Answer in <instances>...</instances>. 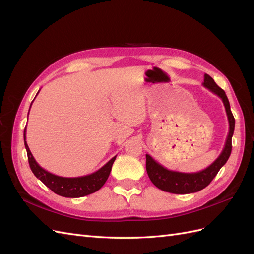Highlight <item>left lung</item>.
I'll use <instances>...</instances> for the list:
<instances>
[{
  "mask_svg": "<svg viewBox=\"0 0 254 254\" xmlns=\"http://www.w3.org/2000/svg\"><path fill=\"white\" fill-rule=\"evenodd\" d=\"M202 86L209 89L212 93L216 94L224 103L227 117L229 121V132L226 139L225 147L214 162L204 170L197 173H180L170 171L166 167L158 163L149 155H146V171H147L150 181L155 186L164 191L173 194H190L201 190L209 186L215 178L220 168L226 164L232 150V135L234 132L235 120L230 109V104L225 91L219 88L210 75L204 74Z\"/></svg>",
  "mask_w": 254,
  "mask_h": 254,
  "instance_id": "obj_1",
  "label": "left lung"
}]
</instances>
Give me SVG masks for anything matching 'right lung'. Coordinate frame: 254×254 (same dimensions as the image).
I'll use <instances>...</instances> for the list:
<instances>
[{
    "mask_svg": "<svg viewBox=\"0 0 254 254\" xmlns=\"http://www.w3.org/2000/svg\"><path fill=\"white\" fill-rule=\"evenodd\" d=\"M38 93H39V92H38ZM24 145L27 151V158L30 170H32L34 175L38 179L41 180L50 190H52L54 193L67 198H78L95 193L96 190H98L104 186L107 179H108L112 168V164L115 158H117V156L113 157L103 167L99 168L98 171L90 175L68 178V177L54 175L48 171H45L44 168H42L37 163V161L32 155V152H30L28 145L26 143V127L24 129Z\"/></svg>",
    "mask_w": 254,
    "mask_h": 254,
    "instance_id": "1",
    "label": "right lung"
}]
</instances>
